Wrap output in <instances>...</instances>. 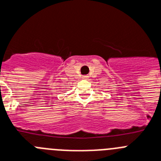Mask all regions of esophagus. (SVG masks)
Instances as JSON below:
<instances>
[{
	"label": "esophagus",
	"instance_id": "obj_1",
	"mask_svg": "<svg viewBox=\"0 0 161 161\" xmlns=\"http://www.w3.org/2000/svg\"><path fill=\"white\" fill-rule=\"evenodd\" d=\"M88 78H89L88 75H83V76H82V79L83 80H87Z\"/></svg>",
	"mask_w": 161,
	"mask_h": 161
}]
</instances>
